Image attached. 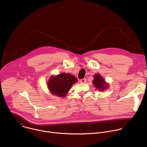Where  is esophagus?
Listing matches in <instances>:
<instances>
[{
  "instance_id": "34e87169",
  "label": "esophagus",
  "mask_w": 147,
  "mask_h": 147,
  "mask_svg": "<svg viewBox=\"0 0 147 147\" xmlns=\"http://www.w3.org/2000/svg\"><path fill=\"white\" fill-rule=\"evenodd\" d=\"M80 82L81 83H86L87 82V79L86 78H83V79H81L80 80Z\"/></svg>"
}]
</instances>
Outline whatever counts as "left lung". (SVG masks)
<instances>
[{
	"label": "left lung",
	"mask_w": 147,
	"mask_h": 147,
	"mask_svg": "<svg viewBox=\"0 0 147 147\" xmlns=\"http://www.w3.org/2000/svg\"><path fill=\"white\" fill-rule=\"evenodd\" d=\"M94 77V79L92 81V83L97 90H99L100 91H103L108 88V84L106 83L105 80L103 78V77L100 74H95Z\"/></svg>",
	"instance_id": "obj_1"
}]
</instances>
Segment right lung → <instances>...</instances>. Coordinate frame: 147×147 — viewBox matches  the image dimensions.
<instances>
[{
  "label": "right lung",
  "instance_id": "1",
  "mask_svg": "<svg viewBox=\"0 0 147 147\" xmlns=\"http://www.w3.org/2000/svg\"><path fill=\"white\" fill-rule=\"evenodd\" d=\"M77 79L70 73H61L56 76H51L48 82L50 92L59 97H64L68 93Z\"/></svg>",
  "mask_w": 147,
  "mask_h": 147
}]
</instances>
